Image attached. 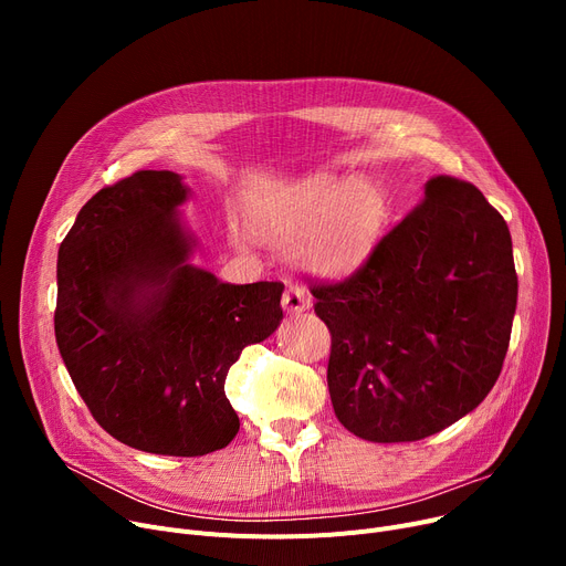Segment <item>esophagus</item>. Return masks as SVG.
<instances>
[{
  "label": "esophagus",
  "mask_w": 566,
  "mask_h": 566,
  "mask_svg": "<svg viewBox=\"0 0 566 566\" xmlns=\"http://www.w3.org/2000/svg\"><path fill=\"white\" fill-rule=\"evenodd\" d=\"M282 305L286 310V314H301V312H305L310 307V293L303 286H298V284H291L284 291Z\"/></svg>",
  "instance_id": "1"
}]
</instances>
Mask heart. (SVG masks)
I'll use <instances>...</instances> for the list:
<instances>
[{
	"label": "heart",
	"instance_id": "obj_1",
	"mask_svg": "<svg viewBox=\"0 0 566 566\" xmlns=\"http://www.w3.org/2000/svg\"><path fill=\"white\" fill-rule=\"evenodd\" d=\"M252 229L325 275H346L374 252L385 227L382 197L360 178L312 176L265 192L250 208Z\"/></svg>",
	"mask_w": 566,
	"mask_h": 566
}]
</instances>
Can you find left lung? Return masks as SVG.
<instances>
[{"label":"left lung","mask_w":566,"mask_h":566,"mask_svg":"<svg viewBox=\"0 0 566 566\" xmlns=\"http://www.w3.org/2000/svg\"><path fill=\"white\" fill-rule=\"evenodd\" d=\"M310 291L337 420L371 442L422 440L500 376L518 298L510 227L472 184L433 176L358 271Z\"/></svg>","instance_id":"1"}]
</instances>
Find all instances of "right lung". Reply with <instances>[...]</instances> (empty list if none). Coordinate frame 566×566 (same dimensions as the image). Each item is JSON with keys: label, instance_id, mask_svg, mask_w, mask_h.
Returning a JSON list of instances; mask_svg holds the SVG:
<instances>
[{"label": "right lung", "instance_id": "1", "mask_svg": "<svg viewBox=\"0 0 566 566\" xmlns=\"http://www.w3.org/2000/svg\"><path fill=\"white\" fill-rule=\"evenodd\" d=\"M188 188L142 169L98 190L59 245L54 337L94 420L128 448L203 457L238 415L229 367L282 321V282L224 284L192 265Z\"/></svg>", "mask_w": 566, "mask_h": 566}]
</instances>
